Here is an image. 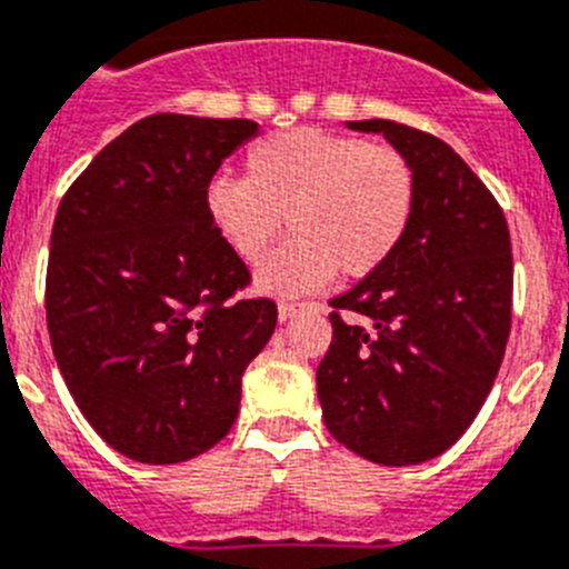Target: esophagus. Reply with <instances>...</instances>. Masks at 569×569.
Here are the masks:
<instances>
[{
  "mask_svg": "<svg viewBox=\"0 0 569 569\" xmlns=\"http://www.w3.org/2000/svg\"><path fill=\"white\" fill-rule=\"evenodd\" d=\"M306 309H318V306H315V303H295V300H283V303H278L280 323L291 320V318H295V315L306 312Z\"/></svg>",
  "mask_w": 569,
  "mask_h": 569,
  "instance_id": "1",
  "label": "esophagus"
}]
</instances>
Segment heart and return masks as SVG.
Wrapping results in <instances>:
<instances>
[{
	"instance_id": "1",
	"label": "heart",
	"mask_w": 569,
	"mask_h": 569,
	"mask_svg": "<svg viewBox=\"0 0 569 569\" xmlns=\"http://www.w3.org/2000/svg\"><path fill=\"white\" fill-rule=\"evenodd\" d=\"M418 206V177L401 148L291 128L246 151L243 180L217 177L206 214L243 263H260L289 217L295 240L257 271L271 295H300L335 274L369 278L403 243Z\"/></svg>"
}]
</instances>
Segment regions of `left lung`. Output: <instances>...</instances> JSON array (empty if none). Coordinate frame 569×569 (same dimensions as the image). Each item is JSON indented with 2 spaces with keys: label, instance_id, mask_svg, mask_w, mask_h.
Segmentation results:
<instances>
[{
  "label": "left lung",
  "instance_id": "left-lung-1",
  "mask_svg": "<svg viewBox=\"0 0 569 569\" xmlns=\"http://www.w3.org/2000/svg\"><path fill=\"white\" fill-rule=\"evenodd\" d=\"M346 128L401 148L418 206L387 263L329 300L332 346L318 398L335 441L383 467H412L447 452L490 395L510 338V229L443 140L389 120Z\"/></svg>",
  "mask_w": 569,
  "mask_h": 569
}]
</instances>
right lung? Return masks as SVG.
<instances>
[{
    "instance_id": "1",
    "label": "right lung",
    "mask_w": 569,
    "mask_h": 569,
    "mask_svg": "<svg viewBox=\"0 0 569 569\" xmlns=\"http://www.w3.org/2000/svg\"><path fill=\"white\" fill-rule=\"evenodd\" d=\"M260 134L251 120L154 113L108 142L62 197L46 312L53 358L102 441L180 463L229 435L278 306L237 300L249 269L211 229L206 189Z\"/></svg>"
}]
</instances>
